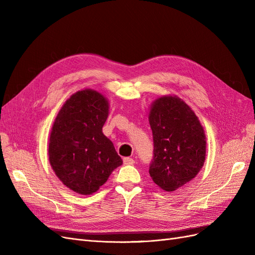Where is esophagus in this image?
<instances>
[{
	"label": "esophagus",
	"mask_w": 255,
	"mask_h": 255,
	"mask_svg": "<svg viewBox=\"0 0 255 255\" xmlns=\"http://www.w3.org/2000/svg\"><path fill=\"white\" fill-rule=\"evenodd\" d=\"M123 163L126 165H133L135 163V160L132 157H125L123 158Z\"/></svg>",
	"instance_id": "1"
}]
</instances>
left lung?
Segmentation results:
<instances>
[{"instance_id": "left-lung-1", "label": "left lung", "mask_w": 255, "mask_h": 255, "mask_svg": "<svg viewBox=\"0 0 255 255\" xmlns=\"http://www.w3.org/2000/svg\"><path fill=\"white\" fill-rule=\"evenodd\" d=\"M149 121L154 145L149 173L161 189L173 191L194 179L204 164L203 128L190 107L176 97L156 100Z\"/></svg>"}]
</instances>
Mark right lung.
Wrapping results in <instances>:
<instances>
[{"instance_id":"right-lung-1","label":"right lung","mask_w":255,"mask_h":255,"mask_svg":"<svg viewBox=\"0 0 255 255\" xmlns=\"http://www.w3.org/2000/svg\"><path fill=\"white\" fill-rule=\"evenodd\" d=\"M109 103L99 92H75L61 107L49 142L50 163L59 180L81 195H91L122 164L102 128Z\"/></svg>"}]
</instances>
